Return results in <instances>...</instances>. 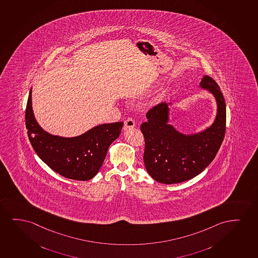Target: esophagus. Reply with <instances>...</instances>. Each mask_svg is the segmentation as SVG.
Wrapping results in <instances>:
<instances>
[{"mask_svg": "<svg viewBox=\"0 0 258 258\" xmlns=\"http://www.w3.org/2000/svg\"><path fill=\"white\" fill-rule=\"evenodd\" d=\"M136 126V122L132 118H127V120L124 121V130H128V128H133Z\"/></svg>", "mask_w": 258, "mask_h": 258, "instance_id": "esophagus-1", "label": "esophagus"}]
</instances>
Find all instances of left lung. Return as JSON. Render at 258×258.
<instances>
[{
    "label": "left lung",
    "instance_id": "left-lung-1",
    "mask_svg": "<svg viewBox=\"0 0 258 258\" xmlns=\"http://www.w3.org/2000/svg\"><path fill=\"white\" fill-rule=\"evenodd\" d=\"M200 87L214 95L217 114L214 123L192 135L182 134L169 121V105L158 104L148 111L141 125L145 140L144 161L148 173L162 184H177L196 177L217 154L226 131V103L221 88L206 75Z\"/></svg>",
    "mask_w": 258,
    "mask_h": 258
}]
</instances>
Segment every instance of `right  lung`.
Instances as JSON below:
<instances>
[{"instance_id":"add662e5","label":"right lung","mask_w":258,"mask_h":258,"mask_svg":"<svg viewBox=\"0 0 258 258\" xmlns=\"http://www.w3.org/2000/svg\"><path fill=\"white\" fill-rule=\"evenodd\" d=\"M30 144L41 160L55 172L74 180L86 181L97 174L110 144L118 138L122 121L101 124L75 138H62L44 131L31 106V89L25 111Z\"/></svg>"}]
</instances>
